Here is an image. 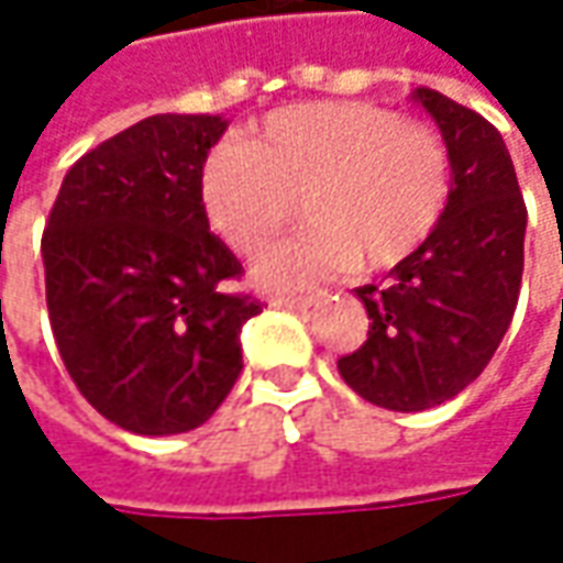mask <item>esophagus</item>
<instances>
[{"label": "esophagus", "mask_w": 563, "mask_h": 563, "mask_svg": "<svg viewBox=\"0 0 563 563\" xmlns=\"http://www.w3.org/2000/svg\"><path fill=\"white\" fill-rule=\"evenodd\" d=\"M320 299H323V296H277L274 305H277V308H289V311H308V308L320 305Z\"/></svg>", "instance_id": "34e87169"}]
</instances>
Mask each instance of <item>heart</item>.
Instances as JSON below:
<instances>
[{"instance_id":"1","label":"heart","mask_w":563,"mask_h":563,"mask_svg":"<svg viewBox=\"0 0 563 563\" xmlns=\"http://www.w3.org/2000/svg\"><path fill=\"white\" fill-rule=\"evenodd\" d=\"M452 167L433 130L367 102L274 111L249 143L211 148L199 199L211 230L255 255L296 221L308 230L255 264L264 289H305L364 264L389 271L442 221Z\"/></svg>"}]
</instances>
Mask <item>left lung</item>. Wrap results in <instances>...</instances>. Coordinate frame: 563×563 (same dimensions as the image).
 Masks as SVG:
<instances>
[{
  "instance_id": "left-lung-1",
  "label": "left lung",
  "mask_w": 563,
  "mask_h": 563,
  "mask_svg": "<svg viewBox=\"0 0 563 563\" xmlns=\"http://www.w3.org/2000/svg\"><path fill=\"white\" fill-rule=\"evenodd\" d=\"M449 148L452 186L430 240L358 286L371 330L336 361L364 401L427 411L467 389L508 333L523 277L527 205L501 133L437 89H411Z\"/></svg>"
}]
</instances>
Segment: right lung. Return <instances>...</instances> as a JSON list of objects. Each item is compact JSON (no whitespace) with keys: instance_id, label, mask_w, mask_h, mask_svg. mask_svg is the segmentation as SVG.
Wrapping results in <instances>:
<instances>
[{"instance_id":"1","label":"right lung","mask_w":563,"mask_h":563,"mask_svg":"<svg viewBox=\"0 0 563 563\" xmlns=\"http://www.w3.org/2000/svg\"><path fill=\"white\" fill-rule=\"evenodd\" d=\"M223 114H152L70 167L43 233L46 305L89 405L140 437L202 427L243 371V323L262 301L208 230L199 170Z\"/></svg>"}]
</instances>
